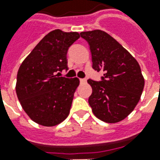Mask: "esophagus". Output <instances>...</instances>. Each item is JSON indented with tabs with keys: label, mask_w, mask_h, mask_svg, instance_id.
Returning a JSON list of instances; mask_svg holds the SVG:
<instances>
[{
	"label": "esophagus",
	"mask_w": 160,
	"mask_h": 160,
	"mask_svg": "<svg viewBox=\"0 0 160 160\" xmlns=\"http://www.w3.org/2000/svg\"><path fill=\"white\" fill-rule=\"evenodd\" d=\"M80 83H86L87 82V80L86 79H80Z\"/></svg>",
	"instance_id": "esophagus-1"
}]
</instances>
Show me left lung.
Wrapping results in <instances>:
<instances>
[{
    "instance_id": "obj_1",
    "label": "left lung",
    "mask_w": 160,
    "mask_h": 160,
    "mask_svg": "<svg viewBox=\"0 0 160 160\" xmlns=\"http://www.w3.org/2000/svg\"><path fill=\"white\" fill-rule=\"evenodd\" d=\"M90 47L92 68L103 71L101 80H87L92 89L88 103L101 121L115 123L134 111L145 80L141 67L127 49L101 30L80 32Z\"/></svg>"
}]
</instances>
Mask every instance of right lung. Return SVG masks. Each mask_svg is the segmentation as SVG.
Returning <instances> with one entry per match:
<instances>
[{
  "mask_svg": "<svg viewBox=\"0 0 160 160\" xmlns=\"http://www.w3.org/2000/svg\"><path fill=\"white\" fill-rule=\"evenodd\" d=\"M79 38L75 32L54 30L37 44L19 67L16 93L24 111L37 123L52 127L69 114L80 80L56 73L68 69L67 53Z\"/></svg>",
  "mask_w": 160,
  "mask_h": 160,
  "instance_id": "1",
  "label": "right lung"
}]
</instances>
